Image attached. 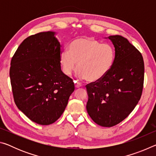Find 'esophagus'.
I'll use <instances>...</instances> for the list:
<instances>
[{
	"mask_svg": "<svg viewBox=\"0 0 156 156\" xmlns=\"http://www.w3.org/2000/svg\"><path fill=\"white\" fill-rule=\"evenodd\" d=\"M73 82H74L75 87H76V88H79V87H80L82 86V84L80 83V82H78L77 80H74Z\"/></svg>",
	"mask_w": 156,
	"mask_h": 156,
	"instance_id": "esophagus-1",
	"label": "esophagus"
}]
</instances>
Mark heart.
Returning <instances> with one entry per match:
<instances>
[{"instance_id": "1", "label": "heart", "mask_w": 156, "mask_h": 156, "mask_svg": "<svg viewBox=\"0 0 156 156\" xmlns=\"http://www.w3.org/2000/svg\"><path fill=\"white\" fill-rule=\"evenodd\" d=\"M114 59V49L110 44H102L91 38L80 37L70 43L68 53L60 54V62L65 74H72L77 63L78 77L94 82L100 80L109 72Z\"/></svg>"}]
</instances>
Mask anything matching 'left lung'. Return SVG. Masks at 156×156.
Returning <instances> with one entry per match:
<instances>
[{"label":"left lung","mask_w":156,"mask_h":156,"mask_svg":"<svg viewBox=\"0 0 156 156\" xmlns=\"http://www.w3.org/2000/svg\"><path fill=\"white\" fill-rule=\"evenodd\" d=\"M108 38L115 47L112 67L103 78L86 85L88 114L105 127L118 125L134 109L140 99L144 74L141 53L127 39L119 35Z\"/></svg>","instance_id":"obj_1"}]
</instances>
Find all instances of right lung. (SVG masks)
I'll list each match as a JSON object with an SVG mask.
<instances>
[{
    "label": "right lung",
    "instance_id": "add662e5",
    "mask_svg": "<svg viewBox=\"0 0 156 156\" xmlns=\"http://www.w3.org/2000/svg\"><path fill=\"white\" fill-rule=\"evenodd\" d=\"M54 31L27 37L11 60L9 76L16 105L41 125L61 116L73 91V80L62 72L61 45Z\"/></svg>",
    "mask_w": 156,
    "mask_h": 156
}]
</instances>
